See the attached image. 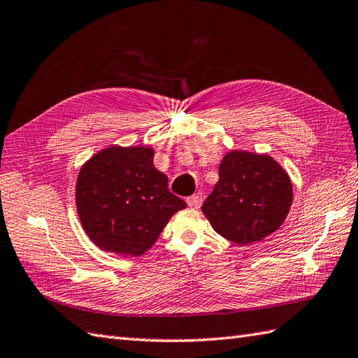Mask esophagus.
Wrapping results in <instances>:
<instances>
[{"label": "esophagus", "mask_w": 358, "mask_h": 358, "mask_svg": "<svg viewBox=\"0 0 358 358\" xmlns=\"http://www.w3.org/2000/svg\"><path fill=\"white\" fill-rule=\"evenodd\" d=\"M186 203L189 207H192V209H198L199 206L203 203V195L201 194H194L192 196H189L186 199Z\"/></svg>", "instance_id": "obj_1"}]
</instances>
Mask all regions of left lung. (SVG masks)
<instances>
[{
    "mask_svg": "<svg viewBox=\"0 0 358 358\" xmlns=\"http://www.w3.org/2000/svg\"><path fill=\"white\" fill-rule=\"evenodd\" d=\"M201 210L218 235L238 245L259 243L284 224L293 203L287 171L268 154L230 151Z\"/></svg>",
    "mask_w": 358,
    "mask_h": 358,
    "instance_id": "1",
    "label": "left lung"
}]
</instances>
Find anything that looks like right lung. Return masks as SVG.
Masks as SVG:
<instances>
[{"mask_svg":"<svg viewBox=\"0 0 358 358\" xmlns=\"http://www.w3.org/2000/svg\"><path fill=\"white\" fill-rule=\"evenodd\" d=\"M149 146H110L82 164L76 209L87 236L120 256H141L186 203L169 192Z\"/></svg>","mask_w":358,"mask_h":358,"instance_id":"right-lung-1","label":"right lung"}]
</instances>
